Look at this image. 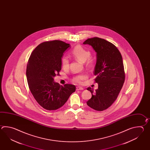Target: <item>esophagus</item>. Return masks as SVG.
<instances>
[{
	"mask_svg": "<svg viewBox=\"0 0 150 150\" xmlns=\"http://www.w3.org/2000/svg\"><path fill=\"white\" fill-rule=\"evenodd\" d=\"M83 88L82 87H80V86H78V87H76V91H79V90H83Z\"/></svg>",
	"mask_w": 150,
	"mask_h": 150,
	"instance_id": "obj_1",
	"label": "esophagus"
}]
</instances>
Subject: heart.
Here are the masks:
<instances>
[{"instance_id":"b5f03b06","label":"heart","mask_w":150,"mask_h":150,"mask_svg":"<svg viewBox=\"0 0 150 150\" xmlns=\"http://www.w3.org/2000/svg\"><path fill=\"white\" fill-rule=\"evenodd\" d=\"M91 52L81 45H76L71 51V55L74 59L81 63H86L87 67L92 68L93 66V61L90 58ZM62 67L64 70H68L70 67V62L67 58L64 57L62 59ZM87 78L85 74H81L74 77L73 81L77 83H81Z\"/></svg>"}]
</instances>
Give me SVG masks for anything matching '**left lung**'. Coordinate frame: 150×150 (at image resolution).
I'll return each instance as SVG.
<instances>
[{
	"instance_id": "1",
	"label": "left lung",
	"mask_w": 150,
	"mask_h": 150,
	"mask_svg": "<svg viewBox=\"0 0 150 150\" xmlns=\"http://www.w3.org/2000/svg\"><path fill=\"white\" fill-rule=\"evenodd\" d=\"M83 44L91 45L96 52L94 74L98 83L95 92L91 87L87 88L92 93V98L86 103L96 110L103 111L116 100L125 83L122 57L115 45L102 38H88Z\"/></svg>"
}]
</instances>
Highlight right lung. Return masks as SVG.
I'll list each match as a JSON object with an SVG mask.
<instances>
[{"label": "right lung", "instance_id": "obj_1", "mask_svg": "<svg viewBox=\"0 0 150 150\" xmlns=\"http://www.w3.org/2000/svg\"><path fill=\"white\" fill-rule=\"evenodd\" d=\"M70 48V44L62 41L44 42L29 58L26 69L29 88L38 104L48 110L61 108L76 89L74 85L62 86L54 81L62 69L63 53Z\"/></svg>", "mask_w": 150, "mask_h": 150}]
</instances>
